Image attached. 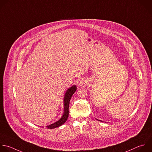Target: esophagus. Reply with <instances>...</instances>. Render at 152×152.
<instances>
[{
  "mask_svg": "<svg viewBox=\"0 0 152 152\" xmlns=\"http://www.w3.org/2000/svg\"><path fill=\"white\" fill-rule=\"evenodd\" d=\"M86 84V82L85 80L84 79H82L80 80L79 83V85L80 87H84Z\"/></svg>",
  "mask_w": 152,
  "mask_h": 152,
  "instance_id": "1",
  "label": "esophagus"
}]
</instances>
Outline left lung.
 Returning a JSON list of instances; mask_svg holds the SVG:
<instances>
[{
    "instance_id": "8db88e82",
    "label": "left lung",
    "mask_w": 152,
    "mask_h": 152,
    "mask_svg": "<svg viewBox=\"0 0 152 152\" xmlns=\"http://www.w3.org/2000/svg\"><path fill=\"white\" fill-rule=\"evenodd\" d=\"M98 121H99V120H98ZM101 121V122H102V121Z\"/></svg>"
}]
</instances>
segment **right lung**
Masks as SVG:
<instances>
[{
    "label": "right lung",
    "instance_id": "right-lung-1",
    "mask_svg": "<svg viewBox=\"0 0 152 152\" xmlns=\"http://www.w3.org/2000/svg\"><path fill=\"white\" fill-rule=\"evenodd\" d=\"M76 91V86L73 85L70 88H69L64 95V113L62 116V117L57 122L55 123L46 126L47 128L48 129H54L57 127H59L63 125L66 121L67 120V118L69 117V103H70V99L73 95V94Z\"/></svg>",
    "mask_w": 152,
    "mask_h": 152
}]
</instances>
